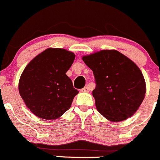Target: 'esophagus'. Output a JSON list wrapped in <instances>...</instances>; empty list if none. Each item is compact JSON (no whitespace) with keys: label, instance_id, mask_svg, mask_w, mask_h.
Returning <instances> with one entry per match:
<instances>
[{"label":"esophagus","instance_id":"obj_1","mask_svg":"<svg viewBox=\"0 0 160 160\" xmlns=\"http://www.w3.org/2000/svg\"><path fill=\"white\" fill-rule=\"evenodd\" d=\"M81 92H86V93H88V92H89V88L88 87H85L84 88L81 89Z\"/></svg>","mask_w":160,"mask_h":160}]
</instances>
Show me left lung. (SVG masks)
Here are the masks:
<instances>
[{
  "mask_svg": "<svg viewBox=\"0 0 160 160\" xmlns=\"http://www.w3.org/2000/svg\"><path fill=\"white\" fill-rule=\"evenodd\" d=\"M82 59L96 80L93 90L97 110L112 122L132 117L144 100L146 85L142 72L126 56L114 49L86 55Z\"/></svg>",
  "mask_w": 160,
  "mask_h": 160,
  "instance_id": "obj_1",
  "label": "left lung"
}]
</instances>
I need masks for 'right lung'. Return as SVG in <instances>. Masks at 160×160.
<instances>
[{
  "label": "right lung",
  "instance_id": "obj_1",
  "mask_svg": "<svg viewBox=\"0 0 160 160\" xmlns=\"http://www.w3.org/2000/svg\"><path fill=\"white\" fill-rule=\"evenodd\" d=\"M74 59L72 52L49 48L32 59L23 70L19 79V93L37 117L54 120L71 107L79 91L66 73Z\"/></svg>",
  "mask_w": 160,
  "mask_h": 160
}]
</instances>
